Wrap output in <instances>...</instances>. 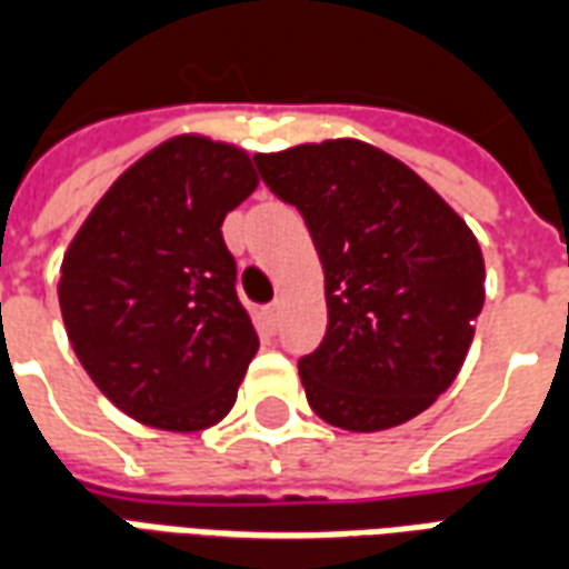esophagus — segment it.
<instances>
[{
	"label": "esophagus",
	"instance_id": "obj_1",
	"mask_svg": "<svg viewBox=\"0 0 569 569\" xmlns=\"http://www.w3.org/2000/svg\"><path fill=\"white\" fill-rule=\"evenodd\" d=\"M280 320H283V308H280V301H273V305L264 308V322H268L271 332H277V329H280Z\"/></svg>",
	"mask_w": 569,
	"mask_h": 569
}]
</instances>
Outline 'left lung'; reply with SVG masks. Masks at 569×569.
<instances>
[{
	"instance_id": "1",
	"label": "left lung",
	"mask_w": 569,
	"mask_h": 569,
	"mask_svg": "<svg viewBox=\"0 0 569 569\" xmlns=\"http://www.w3.org/2000/svg\"><path fill=\"white\" fill-rule=\"evenodd\" d=\"M256 163L301 212L326 273V338L298 359L310 408L353 432L418 418L457 378L485 305L472 231L369 142L296 146Z\"/></svg>"
}]
</instances>
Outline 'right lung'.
I'll return each mask as SVG.
<instances>
[{
  "label": "right lung",
  "instance_id": "add662e5",
  "mask_svg": "<svg viewBox=\"0 0 569 569\" xmlns=\"http://www.w3.org/2000/svg\"><path fill=\"white\" fill-rule=\"evenodd\" d=\"M259 176L247 151L176 137L118 176L69 243L60 310L76 357L128 418L222 420L259 350L222 222Z\"/></svg>",
  "mask_w": 569,
  "mask_h": 569
}]
</instances>
